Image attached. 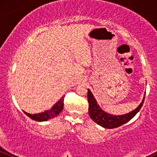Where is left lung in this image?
<instances>
[{
  "label": "left lung",
  "instance_id": "obj_1",
  "mask_svg": "<svg viewBox=\"0 0 157 157\" xmlns=\"http://www.w3.org/2000/svg\"><path fill=\"white\" fill-rule=\"evenodd\" d=\"M144 95L141 104L135 109L130 113H126V114L114 115L109 114L100 107L92 92L88 89L87 98L88 102H89V115L95 123L104 128L113 129L115 127H118L126 124L137 114L138 112L142 108L143 103H144Z\"/></svg>",
  "mask_w": 157,
  "mask_h": 157
}]
</instances>
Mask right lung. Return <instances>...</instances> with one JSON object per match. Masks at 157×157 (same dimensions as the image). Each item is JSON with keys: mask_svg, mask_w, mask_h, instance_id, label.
<instances>
[{"mask_svg": "<svg viewBox=\"0 0 157 157\" xmlns=\"http://www.w3.org/2000/svg\"><path fill=\"white\" fill-rule=\"evenodd\" d=\"M63 106H64V97L63 96L51 109L45 110L42 113H36V114H30L25 111L23 112L31 119L37 121H46L57 116L63 109Z\"/></svg>", "mask_w": 157, "mask_h": 157, "instance_id": "obj_1", "label": "right lung"}]
</instances>
